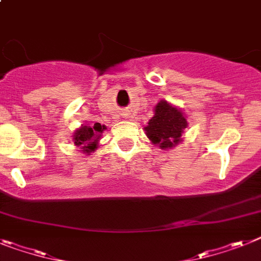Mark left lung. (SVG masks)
Returning a JSON list of instances; mask_svg holds the SVG:
<instances>
[{
    "label": "left lung",
    "instance_id": "obj_1",
    "mask_svg": "<svg viewBox=\"0 0 261 261\" xmlns=\"http://www.w3.org/2000/svg\"><path fill=\"white\" fill-rule=\"evenodd\" d=\"M188 122L186 114L167 100H159L154 107V117L144 127L150 142L162 150L176 147L183 142V133Z\"/></svg>",
    "mask_w": 261,
    "mask_h": 261
}]
</instances>
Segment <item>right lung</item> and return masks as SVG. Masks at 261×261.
Here are the masks:
<instances>
[{
	"label": "right lung",
	"instance_id": "1",
	"mask_svg": "<svg viewBox=\"0 0 261 261\" xmlns=\"http://www.w3.org/2000/svg\"><path fill=\"white\" fill-rule=\"evenodd\" d=\"M106 126L100 123L82 124L73 133V143L80 147L82 152L90 155L97 150Z\"/></svg>",
	"mask_w": 261,
	"mask_h": 261
}]
</instances>
